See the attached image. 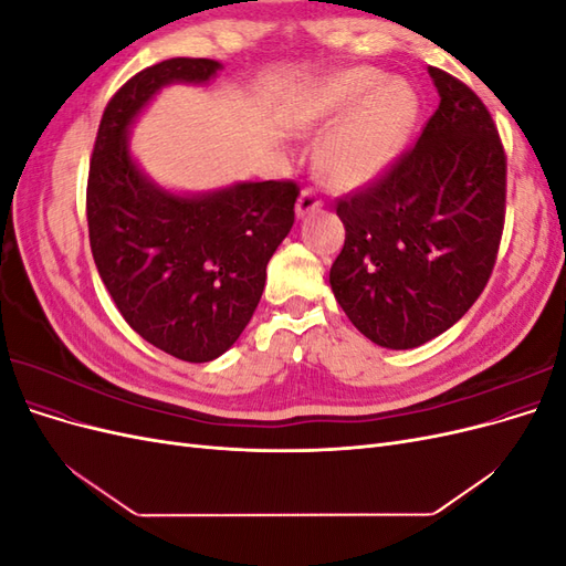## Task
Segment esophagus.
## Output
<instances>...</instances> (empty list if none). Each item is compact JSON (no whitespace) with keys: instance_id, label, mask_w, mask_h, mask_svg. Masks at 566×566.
Segmentation results:
<instances>
[{"instance_id":"1","label":"esophagus","mask_w":566,"mask_h":566,"mask_svg":"<svg viewBox=\"0 0 566 566\" xmlns=\"http://www.w3.org/2000/svg\"><path fill=\"white\" fill-rule=\"evenodd\" d=\"M318 208H321V198L316 196V191H312V188H306V191L300 193L297 205H295V212H297L300 219L306 217V214H312Z\"/></svg>"}]
</instances>
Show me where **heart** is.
<instances>
[{
    "label": "heart",
    "instance_id": "1",
    "mask_svg": "<svg viewBox=\"0 0 566 566\" xmlns=\"http://www.w3.org/2000/svg\"><path fill=\"white\" fill-rule=\"evenodd\" d=\"M312 117L328 127L318 160L331 179L364 186L397 160L418 117V98L403 80L375 67L331 75L312 98Z\"/></svg>",
    "mask_w": 566,
    "mask_h": 566
}]
</instances>
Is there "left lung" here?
<instances>
[{"mask_svg": "<svg viewBox=\"0 0 566 566\" xmlns=\"http://www.w3.org/2000/svg\"><path fill=\"white\" fill-rule=\"evenodd\" d=\"M439 108L387 177L337 202L331 287L358 333L413 349L482 295L505 217V153L479 96L430 65Z\"/></svg>", "mask_w": 566, "mask_h": 566, "instance_id": "obj_1", "label": "left lung"}]
</instances>
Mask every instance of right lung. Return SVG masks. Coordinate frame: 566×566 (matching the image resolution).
Here are the masks:
<instances>
[{
    "instance_id": "obj_1",
    "label": "right lung",
    "mask_w": 566,
    "mask_h": 566,
    "mask_svg": "<svg viewBox=\"0 0 566 566\" xmlns=\"http://www.w3.org/2000/svg\"><path fill=\"white\" fill-rule=\"evenodd\" d=\"M212 59H167L136 73L101 117L87 181L90 243L119 314L153 347L208 364L241 337L271 254L293 229V181H235L177 193L132 156L129 132L169 84H210Z\"/></svg>"
}]
</instances>
